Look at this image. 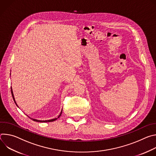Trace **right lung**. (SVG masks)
Here are the masks:
<instances>
[{
	"instance_id": "right-lung-1",
	"label": "right lung",
	"mask_w": 156,
	"mask_h": 156,
	"mask_svg": "<svg viewBox=\"0 0 156 156\" xmlns=\"http://www.w3.org/2000/svg\"><path fill=\"white\" fill-rule=\"evenodd\" d=\"M11 91H12V95L13 99V100H14V101H15V104H16V105L18 106V105L16 104V101H15V98H14V96H13V91H12V87H11ZM62 111H61V112H60V115H58V117L57 118H55V119H51V120H37V119H31V118H30H30L31 120H33V121L37 122H54V121L56 120L57 119H58V118L60 117V115H61V114H62Z\"/></svg>"
}]
</instances>
